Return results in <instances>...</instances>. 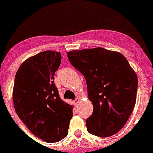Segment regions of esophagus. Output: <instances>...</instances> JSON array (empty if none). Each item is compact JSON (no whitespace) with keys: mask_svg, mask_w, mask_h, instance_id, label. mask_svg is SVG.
Returning <instances> with one entry per match:
<instances>
[{"mask_svg":"<svg viewBox=\"0 0 153 153\" xmlns=\"http://www.w3.org/2000/svg\"><path fill=\"white\" fill-rule=\"evenodd\" d=\"M79 102H80L79 98H76V99H75L73 101V104L75 106H78V104H79Z\"/></svg>","mask_w":153,"mask_h":153,"instance_id":"obj_1","label":"esophagus"}]
</instances>
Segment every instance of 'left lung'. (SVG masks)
<instances>
[{
    "label": "left lung",
    "mask_w": 153,
    "mask_h": 153,
    "mask_svg": "<svg viewBox=\"0 0 153 153\" xmlns=\"http://www.w3.org/2000/svg\"><path fill=\"white\" fill-rule=\"evenodd\" d=\"M68 58L83 74L93 112L86 121L88 132L109 137L119 132L136 102L138 77L124 55L101 47L69 51Z\"/></svg>",
    "instance_id": "left-lung-1"
}]
</instances>
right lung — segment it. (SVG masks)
<instances>
[{"label": "right lung", "instance_id": "1", "mask_svg": "<svg viewBox=\"0 0 153 153\" xmlns=\"http://www.w3.org/2000/svg\"><path fill=\"white\" fill-rule=\"evenodd\" d=\"M61 61L59 52L44 51L27 58L15 75L12 99L15 112L33 135L58 142L68 135L73 106L60 98L54 75Z\"/></svg>", "mask_w": 153, "mask_h": 153}]
</instances>
